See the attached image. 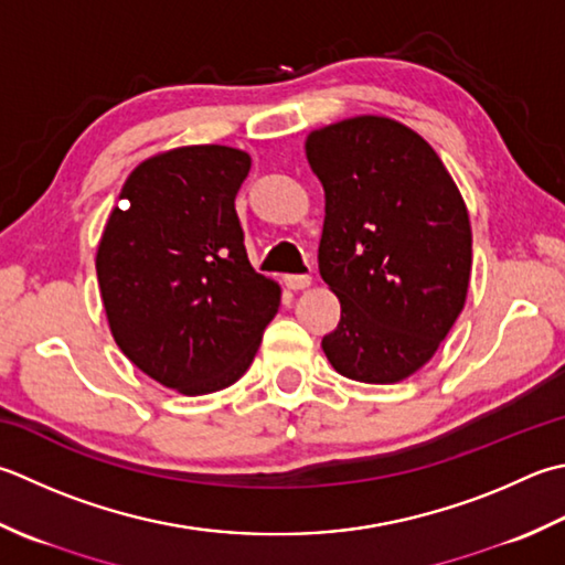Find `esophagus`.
<instances>
[{"label":"esophagus","instance_id":"1","mask_svg":"<svg viewBox=\"0 0 565 565\" xmlns=\"http://www.w3.org/2000/svg\"><path fill=\"white\" fill-rule=\"evenodd\" d=\"M284 281H286V286H289V289L301 291V289H308L313 279H311V274H289Z\"/></svg>","mask_w":565,"mask_h":565}]
</instances>
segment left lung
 Instances as JSON below:
<instances>
[{
	"instance_id": "8db88e82",
	"label": "left lung",
	"mask_w": 565,
	"mask_h": 565,
	"mask_svg": "<svg viewBox=\"0 0 565 565\" xmlns=\"http://www.w3.org/2000/svg\"><path fill=\"white\" fill-rule=\"evenodd\" d=\"M306 157L326 191L318 269L340 298L323 352L342 377L406 380L466 306L468 207L428 141L390 117L316 129Z\"/></svg>"
}]
</instances>
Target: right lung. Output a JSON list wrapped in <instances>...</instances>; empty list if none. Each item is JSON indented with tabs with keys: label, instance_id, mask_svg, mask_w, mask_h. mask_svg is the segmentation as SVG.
I'll return each instance as SVG.
<instances>
[{
	"label": "right lung",
	"instance_id": "obj_1",
	"mask_svg": "<svg viewBox=\"0 0 565 565\" xmlns=\"http://www.w3.org/2000/svg\"><path fill=\"white\" fill-rule=\"evenodd\" d=\"M249 153L205 143L139 163L97 247V281L119 350L183 394L235 384L279 311V284L252 269L235 195Z\"/></svg>",
	"mask_w": 565,
	"mask_h": 565
}]
</instances>
